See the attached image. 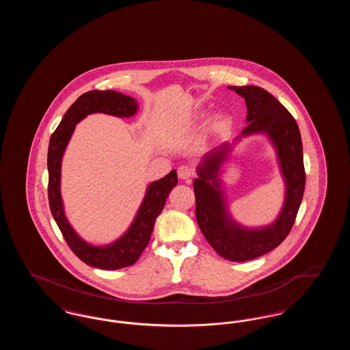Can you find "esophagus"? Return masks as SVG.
<instances>
[{"label": "esophagus", "mask_w": 350, "mask_h": 350, "mask_svg": "<svg viewBox=\"0 0 350 350\" xmlns=\"http://www.w3.org/2000/svg\"><path fill=\"white\" fill-rule=\"evenodd\" d=\"M177 173H178V177H180L181 180H183V181H189V180L193 177L194 170H193V167H190L189 165H181V167H178Z\"/></svg>", "instance_id": "1"}]
</instances>
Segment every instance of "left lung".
<instances>
[{
    "label": "left lung",
    "instance_id": "obj_1",
    "mask_svg": "<svg viewBox=\"0 0 350 350\" xmlns=\"http://www.w3.org/2000/svg\"><path fill=\"white\" fill-rule=\"evenodd\" d=\"M231 88V86H230ZM247 102L248 126L243 135L265 133L275 146L286 183L284 206L269 227L245 230L228 217L217 170L231 150L228 143L206 153L194 180L196 217L200 231L219 256L230 261H248L277 248L291 231L299 210L306 172L297 120L277 98L258 86H232ZM239 139V137H237Z\"/></svg>",
    "mask_w": 350,
    "mask_h": 350
}]
</instances>
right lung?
I'll return each mask as SVG.
<instances>
[{
	"label": "right lung",
	"instance_id": "1",
	"mask_svg": "<svg viewBox=\"0 0 350 350\" xmlns=\"http://www.w3.org/2000/svg\"><path fill=\"white\" fill-rule=\"evenodd\" d=\"M136 110L137 103L133 97L114 90H90L79 97L68 109L60 124L51 136L47 156L51 213L63 233L68 247L89 267L116 270L133 265L148 245L156 217L163 211L169 193L178 181L177 172L172 170L161 180L150 183L130 230L114 244L107 247H93L85 243L68 223L63 210V200L60 197V167L63 153L75 126L92 113H105L116 117H133Z\"/></svg>",
	"mask_w": 350,
	"mask_h": 350
}]
</instances>
